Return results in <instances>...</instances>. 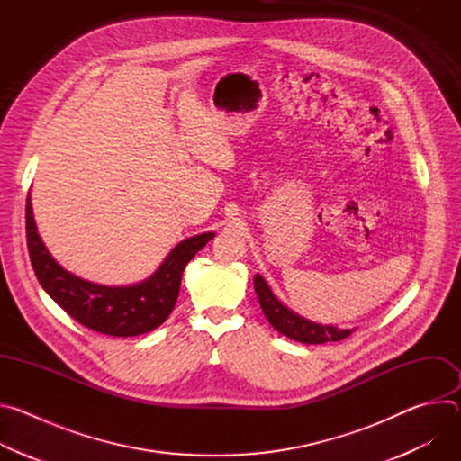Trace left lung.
Segmentation results:
<instances>
[{
  "instance_id": "left-lung-1",
  "label": "left lung",
  "mask_w": 461,
  "mask_h": 461,
  "mask_svg": "<svg viewBox=\"0 0 461 461\" xmlns=\"http://www.w3.org/2000/svg\"><path fill=\"white\" fill-rule=\"evenodd\" d=\"M253 286H255V294L257 299L260 303L262 312H265L267 319L270 321V324L276 328V330L283 336H286L288 339L299 341V343H306V345H322L328 341H341L347 339L352 330H343V328H338L334 324H321V322H313L310 319H304L303 315L295 313L294 310H290L286 304H283L277 295L272 292L270 285L265 281L262 276H255L253 277Z\"/></svg>"
}]
</instances>
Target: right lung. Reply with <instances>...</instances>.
<instances>
[{
	"instance_id": "right-lung-1",
	"label": "right lung",
	"mask_w": 461,
	"mask_h": 461,
	"mask_svg": "<svg viewBox=\"0 0 461 461\" xmlns=\"http://www.w3.org/2000/svg\"><path fill=\"white\" fill-rule=\"evenodd\" d=\"M25 219L29 255L41 288L75 321L114 338L140 336L160 326L175 308L185 265L215 237L213 231H208L184 239L148 279L127 286H105L82 279L58 265L38 233L31 193Z\"/></svg>"
}]
</instances>
